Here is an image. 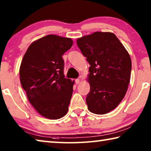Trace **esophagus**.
Here are the masks:
<instances>
[{"instance_id":"34e87169","label":"esophagus","mask_w":151,"mask_h":151,"mask_svg":"<svg viewBox=\"0 0 151 151\" xmlns=\"http://www.w3.org/2000/svg\"><path fill=\"white\" fill-rule=\"evenodd\" d=\"M80 82H81V81H80V79H79V78H76L75 80V83L76 84V85H78V84L80 83Z\"/></svg>"}]
</instances>
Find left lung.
<instances>
[{"mask_svg": "<svg viewBox=\"0 0 151 151\" xmlns=\"http://www.w3.org/2000/svg\"><path fill=\"white\" fill-rule=\"evenodd\" d=\"M89 65L90 92L86 98L88 111L96 114L111 112L127 91L132 63L130 55L116 35L95 32L76 40Z\"/></svg>", "mask_w": 151, "mask_h": 151, "instance_id": "1", "label": "left lung"}]
</instances>
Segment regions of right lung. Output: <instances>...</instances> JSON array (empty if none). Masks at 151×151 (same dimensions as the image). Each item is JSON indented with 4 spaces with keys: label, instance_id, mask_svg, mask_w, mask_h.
<instances>
[{
    "label": "right lung",
    "instance_id": "add662e5",
    "mask_svg": "<svg viewBox=\"0 0 151 151\" xmlns=\"http://www.w3.org/2000/svg\"><path fill=\"white\" fill-rule=\"evenodd\" d=\"M70 38L48 35L30 44L20 66V80L30 104L42 116L58 119L68 110L75 81L64 75L62 56Z\"/></svg>",
    "mask_w": 151,
    "mask_h": 151
}]
</instances>
